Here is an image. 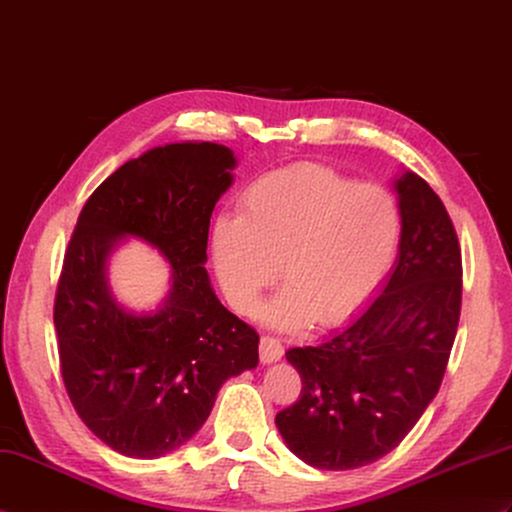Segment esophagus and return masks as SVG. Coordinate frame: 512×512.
<instances>
[{
	"mask_svg": "<svg viewBox=\"0 0 512 512\" xmlns=\"http://www.w3.org/2000/svg\"><path fill=\"white\" fill-rule=\"evenodd\" d=\"M283 355V344L272 338V336H264L259 340V358L264 364H272V362H279Z\"/></svg>",
	"mask_w": 512,
	"mask_h": 512,
	"instance_id": "esophagus-1",
	"label": "esophagus"
}]
</instances>
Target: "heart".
Returning <instances> with one entry per match:
<instances>
[{
    "mask_svg": "<svg viewBox=\"0 0 512 512\" xmlns=\"http://www.w3.org/2000/svg\"><path fill=\"white\" fill-rule=\"evenodd\" d=\"M401 233L388 189L303 165L248 185L237 216L224 213L213 224L211 257L224 296L242 314L255 310L281 261L288 283L261 318L294 331L314 316L334 325L362 305L388 275Z\"/></svg>",
    "mask_w": 512,
    "mask_h": 512,
    "instance_id": "b5f03b06",
    "label": "heart"
}]
</instances>
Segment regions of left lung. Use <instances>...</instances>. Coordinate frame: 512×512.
<instances>
[{"label": "left lung", "instance_id": "left-lung-1", "mask_svg": "<svg viewBox=\"0 0 512 512\" xmlns=\"http://www.w3.org/2000/svg\"><path fill=\"white\" fill-rule=\"evenodd\" d=\"M392 187L403 233L377 299L344 329L285 353L303 388L275 423L292 454L316 469H358L390 454L436 397L454 347L462 301L454 224L419 174L406 170Z\"/></svg>", "mask_w": 512, "mask_h": 512}]
</instances>
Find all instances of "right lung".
I'll return each mask as SVG.
<instances>
[{
	"label": "right lung",
	"instance_id": "obj_1",
	"mask_svg": "<svg viewBox=\"0 0 512 512\" xmlns=\"http://www.w3.org/2000/svg\"><path fill=\"white\" fill-rule=\"evenodd\" d=\"M237 159L211 141L157 146L124 163L85 202L54 301L58 358L78 417L130 458L172 454L211 414L220 386L259 362V336L211 288V211ZM128 236L171 264L157 311L116 301L108 259Z\"/></svg>",
	"mask_w": 512,
	"mask_h": 512
}]
</instances>
